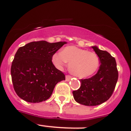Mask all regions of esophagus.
<instances>
[{"mask_svg":"<svg viewBox=\"0 0 131 131\" xmlns=\"http://www.w3.org/2000/svg\"><path fill=\"white\" fill-rule=\"evenodd\" d=\"M71 79V75H66V80L69 81Z\"/></svg>","mask_w":131,"mask_h":131,"instance_id":"34e87169","label":"esophagus"}]
</instances>
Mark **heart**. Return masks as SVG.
Wrapping results in <instances>:
<instances>
[{"instance_id":"heart-1","label":"heart","mask_w":131,"mask_h":131,"mask_svg":"<svg viewBox=\"0 0 131 131\" xmlns=\"http://www.w3.org/2000/svg\"><path fill=\"white\" fill-rule=\"evenodd\" d=\"M52 61L59 68L68 63L70 72L80 78H85L94 74L100 64L99 56L96 53L90 52L75 46H68L61 51V53H55Z\"/></svg>"}]
</instances>
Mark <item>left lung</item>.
<instances>
[{"instance_id":"8db88e82","label":"left lung","mask_w":131,"mask_h":131,"mask_svg":"<svg viewBox=\"0 0 131 131\" xmlns=\"http://www.w3.org/2000/svg\"><path fill=\"white\" fill-rule=\"evenodd\" d=\"M99 56L100 68L96 74L90 78L81 79V86L73 91V98L78 103L86 106H96L111 98L114 90L118 72L116 60L106 51L92 47Z\"/></svg>"}]
</instances>
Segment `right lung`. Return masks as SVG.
<instances>
[{
	"label": "right lung",
	"mask_w": 131,
	"mask_h": 131,
	"mask_svg": "<svg viewBox=\"0 0 131 131\" xmlns=\"http://www.w3.org/2000/svg\"><path fill=\"white\" fill-rule=\"evenodd\" d=\"M66 42L33 41L19 47L10 73L15 92L21 99L36 103L51 96L56 85L65 80L63 72L52 63V57Z\"/></svg>",
	"instance_id": "right-lung-1"
}]
</instances>
